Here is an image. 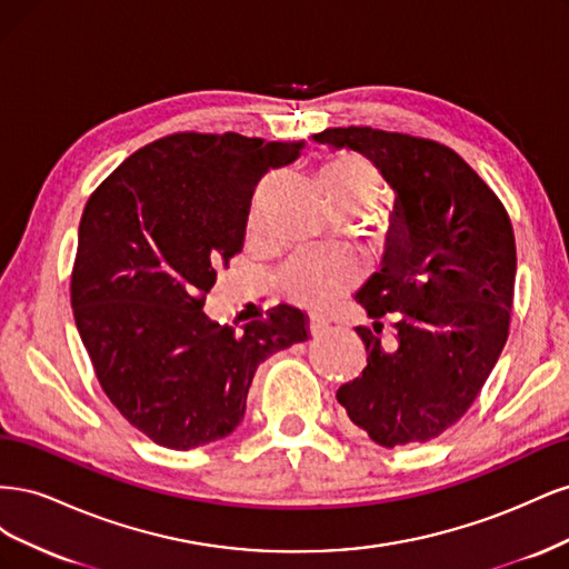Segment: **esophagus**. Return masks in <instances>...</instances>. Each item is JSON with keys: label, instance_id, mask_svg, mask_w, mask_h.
Returning a JSON list of instances; mask_svg holds the SVG:
<instances>
[{"label": "esophagus", "instance_id": "esophagus-1", "mask_svg": "<svg viewBox=\"0 0 569 569\" xmlns=\"http://www.w3.org/2000/svg\"><path fill=\"white\" fill-rule=\"evenodd\" d=\"M325 327H327V320H325V318H320V316H311V318H308V332H311L313 337L322 335Z\"/></svg>", "mask_w": 569, "mask_h": 569}]
</instances>
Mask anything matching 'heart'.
<instances>
[{
  "label": "heart",
  "instance_id": "1",
  "mask_svg": "<svg viewBox=\"0 0 569 569\" xmlns=\"http://www.w3.org/2000/svg\"><path fill=\"white\" fill-rule=\"evenodd\" d=\"M318 180L325 194L341 211H363L380 194V173L368 159L356 153H337L327 159L318 170ZM253 226L256 218H251V228ZM282 284L287 295L299 303L325 308L347 295V289L353 284V266L339 253L306 249L284 268Z\"/></svg>",
  "mask_w": 569,
  "mask_h": 569
}]
</instances>
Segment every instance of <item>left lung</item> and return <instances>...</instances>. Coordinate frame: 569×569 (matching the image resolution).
I'll return each mask as SVG.
<instances>
[{"label": "left lung", "instance_id": "1", "mask_svg": "<svg viewBox=\"0 0 569 569\" xmlns=\"http://www.w3.org/2000/svg\"><path fill=\"white\" fill-rule=\"evenodd\" d=\"M313 142L363 153L396 194L382 268L356 295L375 320L356 327L368 366L337 401L375 443H425L468 412L506 347L518 270L508 211L435 140L351 126Z\"/></svg>", "mask_w": 569, "mask_h": 569}]
</instances>
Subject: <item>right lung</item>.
Instances as JSON below:
<instances>
[{
	"label": "right lung",
	"mask_w": 569,
	"mask_h": 569,
	"mask_svg": "<svg viewBox=\"0 0 569 569\" xmlns=\"http://www.w3.org/2000/svg\"><path fill=\"white\" fill-rule=\"evenodd\" d=\"M303 142L176 132L142 147L84 206L71 306L97 380L132 427L189 451L234 432L256 368L308 339L280 303L242 330L201 308L244 247L256 184Z\"/></svg>",
	"instance_id": "1"
}]
</instances>
